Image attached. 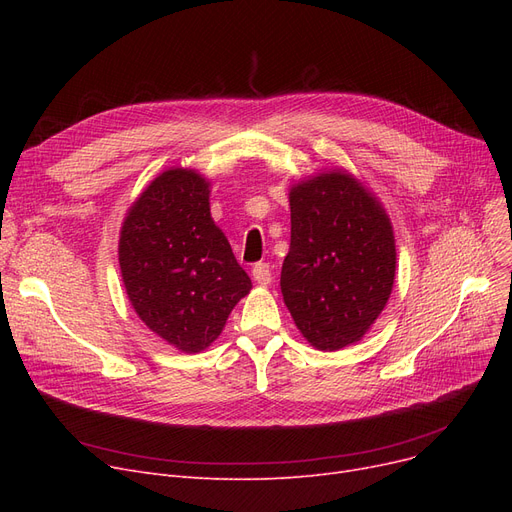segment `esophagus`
Masks as SVG:
<instances>
[{
  "mask_svg": "<svg viewBox=\"0 0 512 512\" xmlns=\"http://www.w3.org/2000/svg\"><path fill=\"white\" fill-rule=\"evenodd\" d=\"M251 274H253V280L257 284H261V286H267V284L272 282V267H270V263H255Z\"/></svg>",
  "mask_w": 512,
  "mask_h": 512,
  "instance_id": "esophagus-1",
  "label": "esophagus"
}]
</instances>
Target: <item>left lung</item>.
Returning <instances> with one entry per match:
<instances>
[{"mask_svg":"<svg viewBox=\"0 0 512 512\" xmlns=\"http://www.w3.org/2000/svg\"><path fill=\"white\" fill-rule=\"evenodd\" d=\"M284 303L319 351L359 342L384 311L396 272L388 213L348 172H321L290 188Z\"/></svg>","mask_w":512,"mask_h":512,"instance_id":"left-lung-1","label":"left lung"}]
</instances>
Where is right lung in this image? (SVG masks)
Here are the masks:
<instances>
[{
  "label": "right lung",
  "mask_w": 512,
  "mask_h": 512,
  "mask_svg": "<svg viewBox=\"0 0 512 512\" xmlns=\"http://www.w3.org/2000/svg\"><path fill=\"white\" fill-rule=\"evenodd\" d=\"M118 259L132 309L182 353H199L218 338L251 290L211 218L209 182L195 170L161 172L132 203Z\"/></svg>",
  "instance_id": "right-lung-1"
}]
</instances>
